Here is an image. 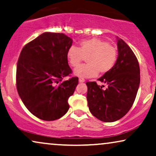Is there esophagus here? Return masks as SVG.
Instances as JSON below:
<instances>
[{
    "mask_svg": "<svg viewBox=\"0 0 156 156\" xmlns=\"http://www.w3.org/2000/svg\"><path fill=\"white\" fill-rule=\"evenodd\" d=\"M78 80H79L80 83H84L85 82V79H83V78H79Z\"/></svg>",
    "mask_w": 156,
    "mask_h": 156,
    "instance_id": "esophagus-1",
    "label": "esophagus"
}]
</instances>
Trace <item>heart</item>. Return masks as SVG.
Wrapping results in <instances>:
<instances>
[{
	"instance_id": "b5f03b06",
	"label": "heart",
	"mask_w": 156,
	"mask_h": 156,
	"mask_svg": "<svg viewBox=\"0 0 156 156\" xmlns=\"http://www.w3.org/2000/svg\"><path fill=\"white\" fill-rule=\"evenodd\" d=\"M68 63L76 68L86 58L88 63L77 68L74 74L80 78L96 76L98 72L105 74L114 67L118 59V50L106 41L98 38L80 41L78 48L70 46L66 53Z\"/></svg>"
}]
</instances>
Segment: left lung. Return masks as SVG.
I'll list each match as a JSON object with an SVG mask.
<instances>
[{"label": "left lung", "instance_id": "obj_1", "mask_svg": "<svg viewBox=\"0 0 156 156\" xmlns=\"http://www.w3.org/2000/svg\"><path fill=\"white\" fill-rule=\"evenodd\" d=\"M118 55L114 67L96 82H87V101L90 113L103 122H114L129 111L140 85L138 59L125 41L118 38Z\"/></svg>", "mask_w": 156, "mask_h": 156}]
</instances>
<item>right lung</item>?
<instances>
[{"label":"right lung","mask_w":156,"mask_h":156,"mask_svg":"<svg viewBox=\"0 0 156 156\" xmlns=\"http://www.w3.org/2000/svg\"><path fill=\"white\" fill-rule=\"evenodd\" d=\"M73 41L63 33H43L25 45L16 68V87L27 109L43 120L61 118L69 109L78 78L72 77L66 53Z\"/></svg>","instance_id":"add662e5"}]
</instances>
